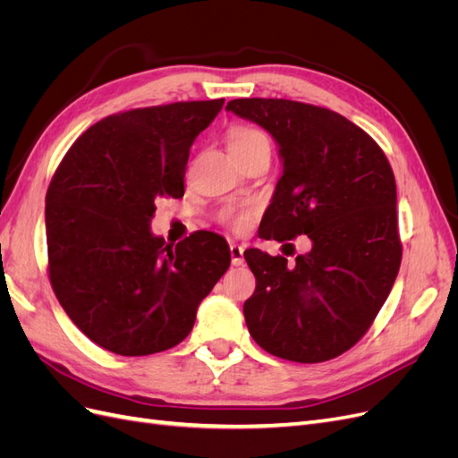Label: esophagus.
I'll use <instances>...</instances> for the list:
<instances>
[{
	"label": "esophagus",
	"instance_id": "1",
	"mask_svg": "<svg viewBox=\"0 0 458 458\" xmlns=\"http://www.w3.org/2000/svg\"><path fill=\"white\" fill-rule=\"evenodd\" d=\"M229 250H231V263H233V266H242V263H244V248L241 244L233 242L229 246Z\"/></svg>",
	"mask_w": 458,
	"mask_h": 458
}]
</instances>
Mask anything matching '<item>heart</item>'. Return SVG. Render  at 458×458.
<instances>
[{
	"label": "heart",
	"instance_id": "heart-1",
	"mask_svg": "<svg viewBox=\"0 0 458 458\" xmlns=\"http://www.w3.org/2000/svg\"><path fill=\"white\" fill-rule=\"evenodd\" d=\"M259 140H266V135L261 131L254 130V128H248V126H234L229 131V148L231 150H239V148H246L254 145ZM254 214V208H242V210H229L225 212V221L233 227V229H244L248 225V221H250Z\"/></svg>",
	"mask_w": 458,
	"mask_h": 458
}]
</instances>
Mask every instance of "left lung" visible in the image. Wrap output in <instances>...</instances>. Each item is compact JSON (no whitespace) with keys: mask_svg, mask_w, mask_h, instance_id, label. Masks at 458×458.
I'll list each match as a JSON object with an SVG mask.
<instances>
[{"mask_svg":"<svg viewBox=\"0 0 458 458\" xmlns=\"http://www.w3.org/2000/svg\"><path fill=\"white\" fill-rule=\"evenodd\" d=\"M279 145L283 175L259 224L261 239L308 234L311 250L244 252L256 276L244 318L259 348L296 363H323L363 338L401 263L392 165L372 137L342 114L288 99H234Z\"/></svg>","mask_w":458,"mask_h":458,"instance_id":"left-lung-1","label":"left lung"}]
</instances>
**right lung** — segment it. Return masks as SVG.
<instances>
[{"mask_svg":"<svg viewBox=\"0 0 458 458\" xmlns=\"http://www.w3.org/2000/svg\"><path fill=\"white\" fill-rule=\"evenodd\" d=\"M225 99L106 116L68 148L46 195L49 281L66 315L101 348L150 355L187 338L231 263L224 237L165 244L150 233L162 197L185 192L191 145Z\"/></svg>","mask_w":458,"mask_h":458,"instance_id":"obj_1","label":"right lung"}]
</instances>
